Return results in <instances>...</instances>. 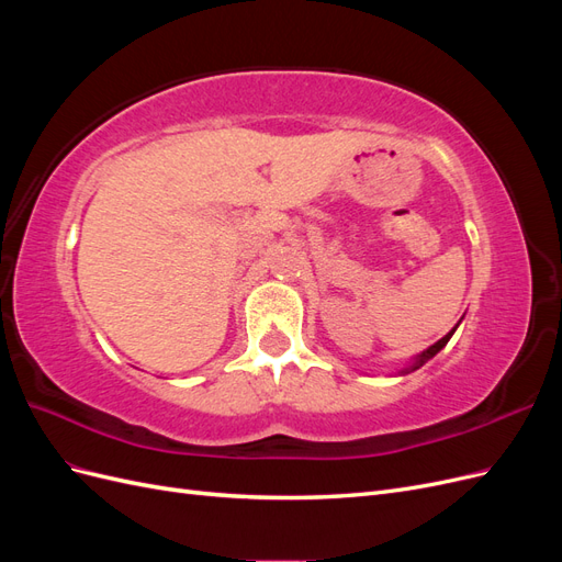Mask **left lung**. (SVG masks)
Masks as SVG:
<instances>
[{"instance_id":"1","label":"left lung","mask_w":562,"mask_h":562,"mask_svg":"<svg viewBox=\"0 0 562 562\" xmlns=\"http://www.w3.org/2000/svg\"><path fill=\"white\" fill-rule=\"evenodd\" d=\"M459 323H462V321H459ZM459 323H457V326H459ZM457 326H454V328H452V330H450V333H448L446 337H440V339H438V342H434V345H431L429 349H424L422 353H417V356H415V359H413L411 363H407L405 368H401V370H398V372H401V375H407V372H415V370H419V368H422L424 363H427V361H431V359H434V356H436V353H438L440 349H443V347H446V345L450 342V337L454 335Z\"/></svg>"}]
</instances>
